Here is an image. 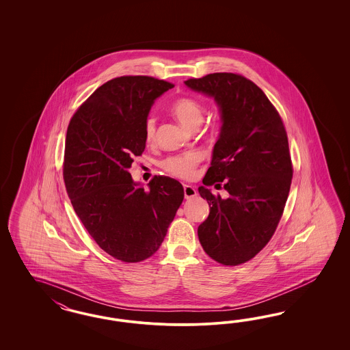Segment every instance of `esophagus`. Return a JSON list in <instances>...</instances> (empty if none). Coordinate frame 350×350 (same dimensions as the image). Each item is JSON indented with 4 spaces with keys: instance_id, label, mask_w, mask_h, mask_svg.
<instances>
[{
    "instance_id": "1",
    "label": "esophagus",
    "mask_w": 350,
    "mask_h": 350,
    "mask_svg": "<svg viewBox=\"0 0 350 350\" xmlns=\"http://www.w3.org/2000/svg\"><path fill=\"white\" fill-rule=\"evenodd\" d=\"M183 192H185L186 199H191V198L196 196V189L191 185H183Z\"/></svg>"
}]
</instances>
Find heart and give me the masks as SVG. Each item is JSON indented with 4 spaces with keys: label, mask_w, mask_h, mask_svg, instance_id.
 <instances>
[{
    "label": "heart",
    "mask_w": 350,
    "mask_h": 350,
    "mask_svg": "<svg viewBox=\"0 0 350 350\" xmlns=\"http://www.w3.org/2000/svg\"><path fill=\"white\" fill-rule=\"evenodd\" d=\"M172 114L177 118L182 126L189 129L200 126L204 120V109L193 98L183 97L173 103L170 107ZM157 120L154 117H148L145 122V137L151 141L155 136ZM200 161V154L191 151L182 155L170 157L163 161V168L172 176L178 178H191L195 173V168Z\"/></svg>",
    "instance_id": "b5f03b06"
}]
</instances>
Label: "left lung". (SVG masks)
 Masks as SVG:
<instances>
[{
	"label": "left lung",
	"mask_w": 350,
	"mask_h": 350,
	"mask_svg": "<svg viewBox=\"0 0 350 350\" xmlns=\"http://www.w3.org/2000/svg\"><path fill=\"white\" fill-rule=\"evenodd\" d=\"M185 85L218 106L222 126L202 183L223 181L230 193L222 200L199 187L211 208L199 241L218 263L241 265L271 240L284 212L293 178L286 131L265 92L243 75L213 73Z\"/></svg>",
	"instance_id": "1"
}]
</instances>
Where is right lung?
<instances>
[{"label": "right lung", "mask_w": 350, "mask_h": 350, "mask_svg": "<svg viewBox=\"0 0 350 350\" xmlns=\"http://www.w3.org/2000/svg\"><path fill=\"white\" fill-rule=\"evenodd\" d=\"M173 87L145 75L114 78L87 98L66 132L64 182L75 212L104 252L127 263L159 249L183 200L178 180L155 176L145 190L129 173L146 146L151 106Z\"/></svg>", "instance_id": "add662e5"}]
</instances>
